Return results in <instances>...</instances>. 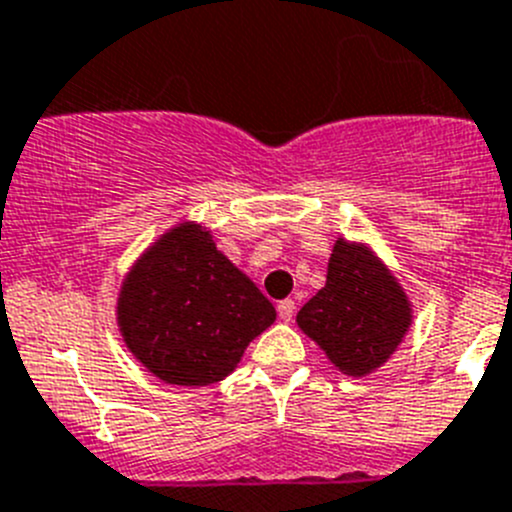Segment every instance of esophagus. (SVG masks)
<instances>
[{
    "label": "esophagus",
    "mask_w": 512,
    "mask_h": 512,
    "mask_svg": "<svg viewBox=\"0 0 512 512\" xmlns=\"http://www.w3.org/2000/svg\"><path fill=\"white\" fill-rule=\"evenodd\" d=\"M278 316L283 321L293 319V316H296V303H293V301H280L278 303Z\"/></svg>",
    "instance_id": "1"
}]
</instances>
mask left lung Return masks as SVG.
I'll return each instance as SVG.
<instances>
[{
    "mask_svg": "<svg viewBox=\"0 0 512 512\" xmlns=\"http://www.w3.org/2000/svg\"><path fill=\"white\" fill-rule=\"evenodd\" d=\"M296 321L336 370L365 377L393 357L411 329L413 308L372 247L339 237L326 285L298 311Z\"/></svg>",
    "mask_w": 512,
    "mask_h": 512,
    "instance_id": "obj_1",
    "label": "left lung"
}]
</instances>
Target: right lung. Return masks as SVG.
<instances>
[{
	"label": "right lung",
	"mask_w": 512,
	"mask_h": 512,
	"mask_svg": "<svg viewBox=\"0 0 512 512\" xmlns=\"http://www.w3.org/2000/svg\"><path fill=\"white\" fill-rule=\"evenodd\" d=\"M273 321V303L196 222L160 234L124 275L117 298L132 357L183 388L224 380Z\"/></svg>",
	"instance_id": "1"
}]
</instances>
